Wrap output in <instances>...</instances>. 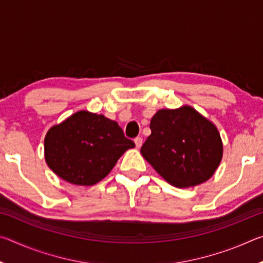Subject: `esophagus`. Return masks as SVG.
Instances as JSON below:
<instances>
[{"label": "esophagus", "instance_id": "obj_1", "mask_svg": "<svg viewBox=\"0 0 263 263\" xmlns=\"http://www.w3.org/2000/svg\"><path fill=\"white\" fill-rule=\"evenodd\" d=\"M135 144H136V147L137 148H140L141 146H142V139L140 137H138V138H136L135 139Z\"/></svg>", "mask_w": 263, "mask_h": 263}]
</instances>
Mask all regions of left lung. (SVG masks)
<instances>
[{"instance_id": "1", "label": "left lung", "mask_w": 263, "mask_h": 263, "mask_svg": "<svg viewBox=\"0 0 263 263\" xmlns=\"http://www.w3.org/2000/svg\"><path fill=\"white\" fill-rule=\"evenodd\" d=\"M149 127L141 155L169 184L190 188L215 174L222 158L220 133L193 106L159 110Z\"/></svg>"}]
</instances>
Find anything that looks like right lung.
Listing matches in <instances>:
<instances>
[{
  "instance_id": "right-lung-1",
  "label": "right lung",
  "mask_w": 263,
  "mask_h": 263,
  "mask_svg": "<svg viewBox=\"0 0 263 263\" xmlns=\"http://www.w3.org/2000/svg\"><path fill=\"white\" fill-rule=\"evenodd\" d=\"M135 142L124 137L117 122L80 110L53 125L44 140L45 161L68 183L94 185L112 171Z\"/></svg>"
}]
</instances>
